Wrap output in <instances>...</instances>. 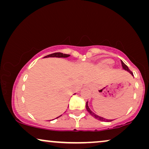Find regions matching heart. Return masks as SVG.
<instances>
[{
	"label": "heart",
	"mask_w": 149,
	"mask_h": 149,
	"mask_svg": "<svg viewBox=\"0 0 149 149\" xmlns=\"http://www.w3.org/2000/svg\"><path fill=\"white\" fill-rule=\"evenodd\" d=\"M113 64V60L111 59H106L101 61L100 62L97 64V68L100 69H105L109 67L111 65Z\"/></svg>",
	"instance_id": "b5f03b06"
}]
</instances>
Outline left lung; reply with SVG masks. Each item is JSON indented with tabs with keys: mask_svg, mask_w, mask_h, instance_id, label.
<instances>
[{
	"mask_svg": "<svg viewBox=\"0 0 149 149\" xmlns=\"http://www.w3.org/2000/svg\"><path fill=\"white\" fill-rule=\"evenodd\" d=\"M121 64H122V67H123V68L124 69V70H127V72H129L130 74L132 75V76H134L133 72H132V71H130L129 68H128V67L126 66L125 64H124L123 61H121ZM86 109H87V112H88V113L90 114V115L92 116V117H94L95 119L99 120V121H104V122H111V121H113V120H112V119H105V118L102 117H100V116H98L97 115H96V114H95L94 113H93V112L91 111V110H90V109H89V107H88V102H86Z\"/></svg>",
	"mask_w": 149,
	"mask_h": 149,
	"instance_id": "left-lung-1",
	"label": "left lung"
}]
</instances>
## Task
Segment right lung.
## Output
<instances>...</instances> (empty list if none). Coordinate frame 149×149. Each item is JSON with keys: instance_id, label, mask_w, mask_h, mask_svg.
Returning <instances> with one entry per match:
<instances>
[{"instance_id": "add662e5", "label": "right lung", "mask_w": 149, "mask_h": 149, "mask_svg": "<svg viewBox=\"0 0 149 149\" xmlns=\"http://www.w3.org/2000/svg\"><path fill=\"white\" fill-rule=\"evenodd\" d=\"M70 56V55L68 54H62V53H54V54H50V55H48V56H47L45 57V58H68V57ZM74 94H76V93H74ZM62 116V115H60ZM60 116H59L58 117H60ZM57 117V118H58Z\"/></svg>"}]
</instances>
